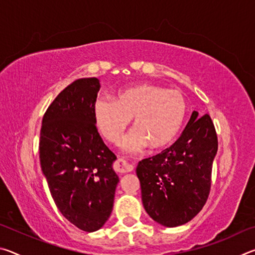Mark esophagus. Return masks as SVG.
Wrapping results in <instances>:
<instances>
[{
	"label": "esophagus",
	"instance_id": "1",
	"mask_svg": "<svg viewBox=\"0 0 255 255\" xmlns=\"http://www.w3.org/2000/svg\"><path fill=\"white\" fill-rule=\"evenodd\" d=\"M115 170L119 173H128V172H131L133 170V166L125 159L118 158L117 162L115 163Z\"/></svg>",
	"mask_w": 255,
	"mask_h": 255
}]
</instances>
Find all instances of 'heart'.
<instances>
[{
    "mask_svg": "<svg viewBox=\"0 0 255 255\" xmlns=\"http://www.w3.org/2000/svg\"><path fill=\"white\" fill-rule=\"evenodd\" d=\"M187 115L183 94L161 85L143 83L120 91L116 99L100 98L94 103V118L102 135L117 143L133 118L132 128L122 141L127 153L145 147L162 150L173 143Z\"/></svg>",
    "mask_w": 255,
    "mask_h": 255,
    "instance_id": "b5f03b06",
    "label": "heart"
}]
</instances>
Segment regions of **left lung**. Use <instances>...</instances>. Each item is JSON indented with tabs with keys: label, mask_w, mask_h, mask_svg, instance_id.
<instances>
[{
	"label": "left lung",
	"mask_w": 255,
	"mask_h": 255,
	"mask_svg": "<svg viewBox=\"0 0 255 255\" xmlns=\"http://www.w3.org/2000/svg\"><path fill=\"white\" fill-rule=\"evenodd\" d=\"M218 140L209 115L193 111L182 135L155 156L141 159L136 173L149 217L166 227L188 223L208 199Z\"/></svg>",
	"instance_id": "8db88e82"
}]
</instances>
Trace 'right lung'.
I'll use <instances>...</instances> for the list:
<instances>
[{
	"label": "right lung",
	"mask_w": 255,
	"mask_h": 255,
	"mask_svg": "<svg viewBox=\"0 0 255 255\" xmlns=\"http://www.w3.org/2000/svg\"><path fill=\"white\" fill-rule=\"evenodd\" d=\"M100 82H73L56 97L42 118L41 171L62 215L85 232L105 225L119 182L112 169L116 155L103 143L94 118Z\"/></svg>",
	"instance_id": "right-lung-1"
}]
</instances>
